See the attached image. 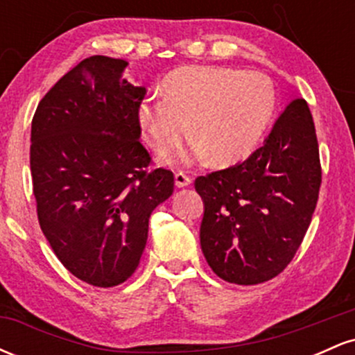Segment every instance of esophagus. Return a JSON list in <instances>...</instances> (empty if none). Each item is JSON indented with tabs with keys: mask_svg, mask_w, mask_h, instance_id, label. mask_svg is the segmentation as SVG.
<instances>
[{
	"mask_svg": "<svg viewBox=\"0 0 355 355\" xmlns=\"http://www.w3.org/2000/svg\"><path fill=\"white\" fill-rule=\"evenodd\" d=\"M190 183H191V178L189 175H185L183 172L175 173V185H177L178 189H182V187H189Z\"/></svg>",
	"mask_w": 355,
	"mask_h": 355,
	"instance_id": "34e87169",
	"label": "esophagus"
}]
</instances>
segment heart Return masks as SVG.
Returning <instances> with one entry per match:
<instances>
[{
    "label": "heart",
    "mask_w": 355,
    "mask_h": 355,
    "mask_svg": "<svg viewBox=\"0 0 355 355\" xmlns=\"http://www.w3.org/2000/svg\"><path fill=\"white\" fill-rule=\"evenodd\" d=\"M275 103V85L266 73L195 67L168 76L164 96L141 100L138 121L146 144L158 155L177 148L190 125L197 140L170 157L172 164H191L211 155L217 165H232L254 152Z\"/></svg>",
    "instance_id": "b5f03b06"
}]
</instances>
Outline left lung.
I'll return each mask as SVG.
<instances>
[{"mask_svg":"<svg viewBox=\"0 0 355 355\" xmlns=\"http://www.w3.org/2000/svg\"><path fill=\"white\" fill-rule=\"evenodd\" d=\"M320 182L311 110L295 98L247 160L195 180L205 207L200 245L211 270L239 285L279 275L311 225Z\"/></svg>","mask_w":355,"mask_h":355,"instance_id":"obj_1","label":"left lung"}]
</instances>
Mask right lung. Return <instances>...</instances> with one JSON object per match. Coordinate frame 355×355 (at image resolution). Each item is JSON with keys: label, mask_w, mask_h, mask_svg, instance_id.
Here are the masks:
<instances>
[{"label": "right lung", "mask_w": 355, "mask_h": 355, "mask_svg": "<svg viewBox=\"0 0 355 355\" xmlns=\"http://www.w3.org/2000/svg\"><path fill=\"white\" fill-rule=\"evenodd\" d=\"M125 60L95 55L56 81L31 121L30 166L38 222L73 275L115 287L140 263L152 211L173 173L148 172L138 107L146 89L123 78Z\"/></svg>", "instance_id": "1"}]
</instances>
